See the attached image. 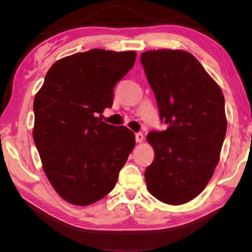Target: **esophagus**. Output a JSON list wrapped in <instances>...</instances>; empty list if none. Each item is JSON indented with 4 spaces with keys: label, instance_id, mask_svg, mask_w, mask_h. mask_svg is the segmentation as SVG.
I'll return each instance as SVG.
<instances>
[{
    "label": "esophagus",
    "instance_id": "esophagus-1",
    "mask_svg": "<svg viewBox=\"0 0 252 252\" xmlns=\"http://www.w3.org/2000/svg\"><path fill=\"white\" fill-rule=\"evenodd\" d=\"M135 141L137 143H141L143 141V134L141 133V132H139V133H136L135 134Z\"/></svg>",
    "mask_w": 252,
    "mask_h": 252
}]
</instances>
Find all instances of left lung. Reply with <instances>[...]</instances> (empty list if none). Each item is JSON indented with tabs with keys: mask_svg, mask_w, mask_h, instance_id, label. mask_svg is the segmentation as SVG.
I'll return each mask as SVG.
<instances>
[{
	"mask_svg": "<svg viewBox=\"0 0 252 252\" xmlns=\"http://www.w3.org/2000/svg\"><path fill=\"white\" fill-rule=\"evenodd\" d=\"M141 63L156 97L165 130H151L155 150L147 188L166 204H185L201 194L219 161L227 120L222 92L191 54L150 50Z\"/></svg>",
	"mask_w": 252,
	"mask_h": 252,
	"instance_id": "left-lung-1",
	"label": "left lung"
}]
</instances>
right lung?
I'll list each match as a JSON object with an SVG mask.
<instances>
[{"mask_svg": "<svg viewBox=\"0 0 252 252\" xmlns=\"http://www.w3.org/2000/svg\"><path fill=\"white\" fill-rule=\"evenodd\" d=\"M135 58V51L103 49L64 57L34 97L33 139L43 171L71 204L89 205L108 195L135 146L132 130L98 117L112 106L113 88Z\"/></svg>", "mask_w": 252, "mask_h": 252, "instance_id": "1", "label": "right lung"}]
</instances>
